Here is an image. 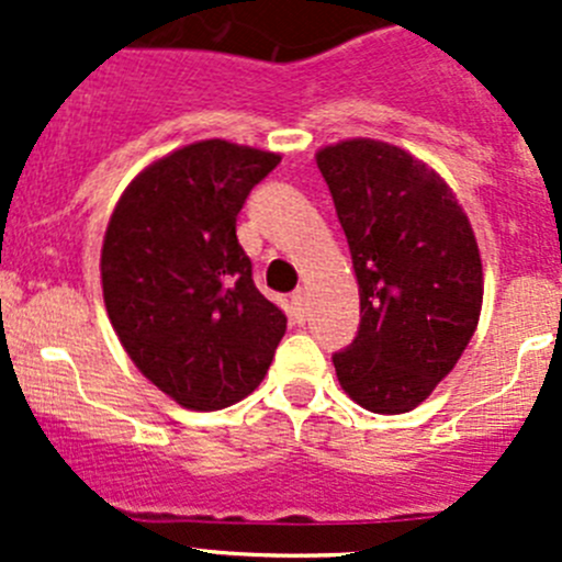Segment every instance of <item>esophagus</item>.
Instances as JSON below:
<instances>
[{
  "mask_svg": "<svg viewBox=\"0 0 562 562\" xmlns=\"http://www.w3.org/2000/svg\"><path fill=\"white\" fill-rule=\"evenodd\" d=\"M291 302H293V310H296L299 317L307 315V291H304V288H296V291H293Z\"/></svg>",
  "mask_w": 562,
  "mask_h": 562,
  "instance_id": "34e87169",
  "label": "esophagus"
}]
</instances>
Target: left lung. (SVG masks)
<instances>
[{
	"label": "left lung",
	"instance_id": "obj_1",
	"mask_svg": "<svg viewBox=\"0 0 562 562\" xmlns=\"http://www.w3.org/2000/svg\"><path fill=\"white\" fill-rule=\"evenodd\" d=\"M359 280V334L334 353L339 386L372 413H407L454 370L481 315L468 214L427 162L353 138L315 155Z\"/></svg>",
	"mask_w": 562,
	"mask_h": 562
}]
</instances>
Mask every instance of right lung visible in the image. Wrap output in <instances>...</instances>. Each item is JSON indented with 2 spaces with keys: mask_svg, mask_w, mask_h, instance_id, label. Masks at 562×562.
I'll return each mask as SVG.
<instances>
[{
  "mask_svg": "<svg viewBox=\"0 0 562 562\" xmlns=\"http://www.w3.org/2000/svg\"><path fill=\"white\" fill-rule=\"evenodd\" d=\"M280 155L198 140L144 168L108 223L100 274L133 364L192 411H220L263 381L288 317L252 282L236 239L249 190Z\"/></svg>",
  "mask_w": 562,
  "mask_h": 562,
  "instance_id": "right-lung-1",
  "label": "right lung"
}]
</instances>
